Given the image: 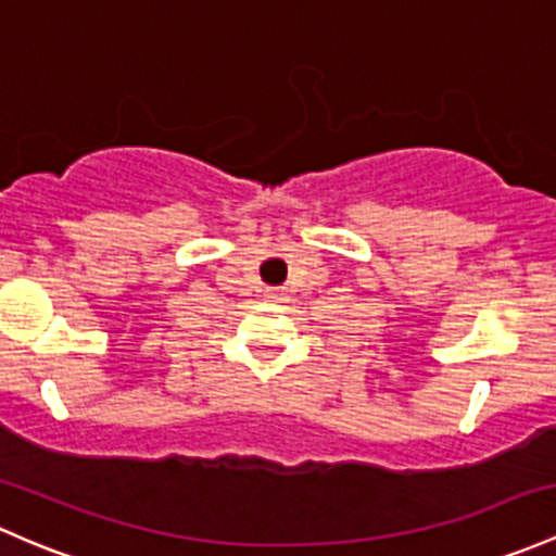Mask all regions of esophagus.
Masks as SVG:
<instances>
[{"instance_id": "esophagus-1", "label": "esophagus", "mask_w": 556, "mask_h": 556, "mask_svg": "<svg viewBox=\"0 0 556 556\" xmlns=\"http://www.w3.org/2000/svg\"><path fill=\"white\" fill-rule=\"evenodd\" d=\"M263 298H266V301H285L288 293H285V290H279V288H268L266 293H263Z\"/></svg>"}]
</instances>
